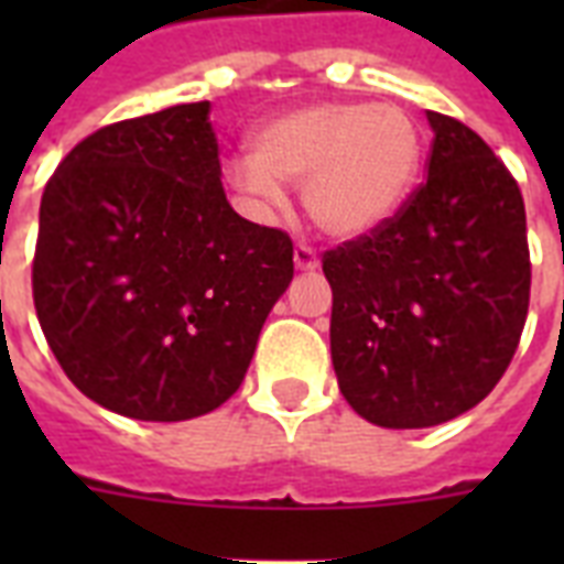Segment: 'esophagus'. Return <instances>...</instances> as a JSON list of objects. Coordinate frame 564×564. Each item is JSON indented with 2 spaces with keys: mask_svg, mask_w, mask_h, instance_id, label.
<instances>
[{
  "mask_svg": "<svg viewBox=\"0 0 564 564\" xmlns=\"http://www.w3.org/2000/svg\"><path fill=\"white\" fill-rule=\"evenodd\" d=\"M292 260H295V269H299V272H316L318 269L316 251H313L310 246H304V242H299V246H295V251H292Z\"/></svg>",
  "mask_w": 564,
  "mask_h": 564,
  "instance_id": "esophagus-1",
  "label": "esophagus"
}]
</instances>
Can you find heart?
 <instances>
[{
  "mask_svg": "<svg viewBox=\"0 0 564 564\" xmlns=\"http://www.w3.org/2000/svg\"><path fill=\"white\" fill-rule=\"evenodd\" d=\"M421 158V128L403 108L313 101L257 128L248 161L230 163L228 175L239 193L260 204L281 202V187H301L304 210L318 230L354 239L401 210Z\"/></svg>",
  "mask_w": 564,
  "mask_h": 564,
  "instance_id": "heart-1",
  "label": "heart"
}]
</instances>
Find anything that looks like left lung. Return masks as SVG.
<instances>
[{"instance_id":"left-lung-1","label":"left lung","mask_w":564,"mask_h":564,"mask_svg":"<svg viewBox=\"0 0 564 564\" xmlns=\"http://www.w3.org/2000/svg\"><path fill=\"white\" fill-rule=\"evenodd\" d=\"M427 181L377 230L325 251L330 357L377 427L463 415L498 386L530 307L524 198L480 134L427 110Z\"/></svg>"}]
</instances>
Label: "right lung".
<instances>
[{
  "instance_id": "right-lung-1",
  "label": "right lung",
  "mask_w": 564,
  "mask_h": 564,
  "mask_svg": "<svg viewBox=\"0 0 564 564\" xmlns=\"http://www.w3.org/2000/svg\"><path fill=\"white\" fill-rule=\"evenodd\" d=\"M292 281V239L225 198L210 101L99 128L40 202L31 290L66 377L137 421L237 392Z\"/></svg>"
}]
</instances>
